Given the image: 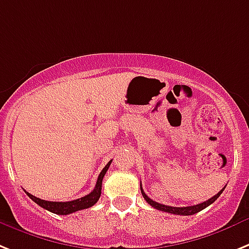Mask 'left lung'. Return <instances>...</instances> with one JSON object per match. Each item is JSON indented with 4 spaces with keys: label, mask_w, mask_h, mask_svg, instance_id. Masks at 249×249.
<instances>
[{
    "label": "left lung",
    "mask_w": 249,
    "mask_h": 249,
    "mask_svg": "<svg viewBox=\"0 0 249 249\" xmlns=\"http://www.w3.org/2000/svg\"><path fill=\"white\" fill-rule=\"evenodd\" d=\"M224 189L225 187H223V189H221L220 191L216 194V195L213 196V197H210L208 201L201 202V204H197V205H192V206H182V208H175V206H168V205H163V204H158V202L153 201V200L150 199V197H148V196L145 195V192L143 191V189H142V182H141L142 195H143L144 200H145V201H147L149 205L153 206L154 209H158V210H160V212L171 213V214H176V215H194V214H196V213L201 212V210H204L205 208H208L209 205H212L213 202H214L215 200L218 199L219 196L221 195V192L224 191Z\"/></svg>",
    "instance_id": "left-lung-1"
}]
</instances>
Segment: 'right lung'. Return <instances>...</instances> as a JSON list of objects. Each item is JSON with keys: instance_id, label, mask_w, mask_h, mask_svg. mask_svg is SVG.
<instances>
[{"instance_id": "add662e5", "label": "right lung", "mask_w": 249, "mask_h": 249, "mask_svg": "<svg viewBox=\"0 0 249 249\" xmlns=\"http://www.w3.org/2000/svg\"><path fill=\"white\" fill-rule=\"evenodd\" d=\"M112 160H110L105 167H104V170L101 171V173L99 175V178H97V182H96L95 189L92 191L89 192V195L83 196L81 199L77 200H72V201H47V200H41L39 197H35L34 195H31L29 192L28 196L30 197L31 200L34 202H36L37 205L41 206L43 209L48 210L50 213H54V214L58 215H68L72 214V213H76L78 210H83V209L91 208L96 204V202L99 201L100 196H101V189H102V179L105 177V173L107 172L108 167L111 164Z\"/></svg>"}]
</instances>
